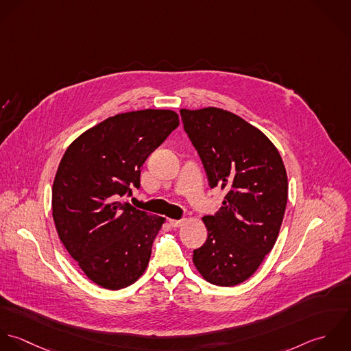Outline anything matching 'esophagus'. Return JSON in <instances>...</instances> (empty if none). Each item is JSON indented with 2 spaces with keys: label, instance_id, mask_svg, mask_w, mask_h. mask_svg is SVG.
Wrapping results in <instances>:
<instances>
[{
  "label": "esophagus",
  "instance_id": "34e87169",
  "mask_svg": "<svg viewBox=\"0 0 351 351\" xmlns=\"http://www.w3.org/2000/svg\"><path fill=\"white\" fill-rule=\"evenodd\" d=\"M183 222H184V219H169V225L172 228H179L183 225Z\"/></svg>",
  "mask_w": 351,
  "mask_h": 351
}]
</instances>
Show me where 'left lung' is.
I'll return each mask as SVG.
<instances>
[{
  "label": "left lung",
  "mask_w": 351,
  "mask_h": 351,
  "mask_svg": "<svg viewBox=\"0 0 351 351\" xmlns=\"http://www.w3.org/2000/svg\"><path fill=\"white\" fill-rule=\"evenodd\" d=\"M210 189L226 190L221 209L204 217L208 240L194 250L201 276L218 286L248 280L273 250L287 202L280 152L261 130L215 107L180 110Z\"/></svg>",
  "instance_id": "8db88e82"
}]
</instances>
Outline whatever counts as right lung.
Wrapping results in <instances>:
<instances>
[{
    "label": "right lung",
    "mask_w": 351,
    "mask_h": 351,
    "mask_svg": "<svg viewBox=\"0 0 351 351\" xmlns=\"http://www.w3.org/2000/svg\"><path fill=\"white\" fill-rule=\"evenodd\" d=\"M179 126L169 110L110 117L66 149L53 184L58 236L85 276L118 290L140 278L164 218L123 201L145 160Z\"/></svg>",
    "instance_id": "1"
}]
</instances>
